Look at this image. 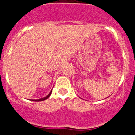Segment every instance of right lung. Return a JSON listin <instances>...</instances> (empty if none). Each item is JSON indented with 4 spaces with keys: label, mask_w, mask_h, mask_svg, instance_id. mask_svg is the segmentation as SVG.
Instances as JSON below:
<instances>
[{
    "label": "right lung",
    "mask_w": 135,
    "mask_h": 135,
    "mask_svg": "<svg viewBox=\"0 0 135 135\" xmlns=\"http://www.w3.org/2000/svg\"><path fill=\"white\" fill-rule=\"evenodd\" d=\"M51 93H52V91H51L50 93L49 94H48L46 97H45V98H42V99H33V100H32V101H35V102H40V101H44V100H45V99H48V98H49L50 95H51Z\"/></svg>",
    "instance_id": "add662e5"
}]
</instances>
